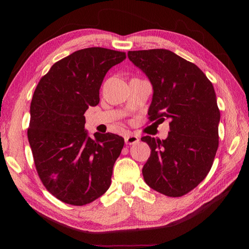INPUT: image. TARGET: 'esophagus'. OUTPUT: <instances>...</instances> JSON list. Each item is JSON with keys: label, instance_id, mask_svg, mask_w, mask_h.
<instances>
[{"label": "esophagus", "instance_id": "34e87169", "mask_svg": "<svg viewBox=\"0 0 249 249\" xmlns=\"http://www.w3.org/2000/svg\"><path fill=\"white\" fill-rule=\"evenodd\" d=\"M125 144H136L137 142H139V138L136 136V135H127V136L124 138Z\"/></svg>", "mask_w": 249, "mask_h": 249}]
</instances>
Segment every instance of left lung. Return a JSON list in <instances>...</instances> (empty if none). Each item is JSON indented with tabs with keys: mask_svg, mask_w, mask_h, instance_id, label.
<instances>
[{
	"mask_svg": "<svg viewBox=\"0 0 249 249\" xmlns=\"http://www.w3.org/2000/svg\"><path fill=\"white\" fill-rule=\"evenodd\" d=\"M127 57L153 86L150 122L170 120L166 139L141 138L152 149L143 178L164 195L183 196L207 177L218 148L220 112L214 87L196 65L171 51H129Z\"/></svg>",
	"mask_w": 249,
	"mask_h": 249,
	"instance_id": "left-lung-1",
	"label": "left lung"
}]
</instances>
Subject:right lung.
<instances>
[{"label": "right lung", "instance_id": "right-lung-1", "mask_svg": "<svg viewBox=\"0 0 249 249\" xmlns=\"http://www.w3.org/2000/svg\"><path fill=\"white\" fill-rule=\"evenodd\" d=\"M125 53L87 48L59 60L37 85L30 106L28 139L42 184L56 198L84 206L106 192L124 140L88 136L84 113L100 103L108 71Z\"/></svg>", "mask_w": 249, "mask_h": 249}]
</instances>
